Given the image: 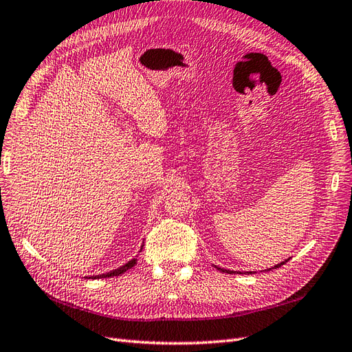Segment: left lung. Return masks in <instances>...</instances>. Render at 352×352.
I'll use <instances>...</instances> for the list:
<instances>
[{
	"mask_svg": "<svg viewBox=\"0 0 352 352\" xmlns=\"http://www.w3.org/2000/svg\"><path fill=\"white\" fill-rule=\"evenodd\" d=\"M287 260L289 258H286L285 261H282V263H279V264H276L274 267H272V269H267V272H270V270H273V269H278V267H280V265H283L285 263H287ZM214 265V264H212ZM214 267L217 269V270H220V272H223V273H229V274H235V273H248V274H252V273H257V272H235V270H229V269H221V267H219V265H214Z\"/></svg>",
	"mask_w": 352,
	"mask_h": 352,
	"instance_id": "left-lung-1",
	"label": "left lung"
}]
</instances>
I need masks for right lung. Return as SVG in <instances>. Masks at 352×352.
Masks as SVG:
<instances>
[{"label": "right lung", "instance_id": "add662e5", "mask_svg": "<svg viewBox=\"0 0 352 352\" xmlns=\"http://www.w3.org/2000/svg\"><path fill=\"white\" fill-rule=\"evenodd\" d=\"M142 247H144V242H142V245H141V250H140V252L142 251ZM136 258H138V255L135 258H132V260H129L127 261L126 264H123V265H120V267H117V269H114V270H110V272H107V273H102V274H95V276H85V279H105V278H113V276H119V274H123L124 272H127L129 269H132L133 265L136 264Z\"/></svg>", "mask_w": 352, "mask_h": 352}]
</instances>
